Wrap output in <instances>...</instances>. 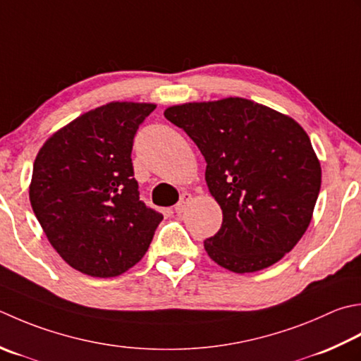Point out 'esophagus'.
<instances>
[{"label": "esophagus", "mask_w": 361, "mask_h": 361, "mask_svg": "<svg viewBox=\"0 0 361 361\" xmlns=\"http://www.w3.org/2000/svg\"><path fill=\"white\" fill-rule=\"evenodd\" d=\"M190 200H192V195H190L189 192H183L181 194V197H180V202L178 203H176L175 204V213H183V211H185V208L188 207V203L190 202Z\"/></svg>", "instance_id": "esophagus-1"}]
</instances>
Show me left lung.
Returning <instances> with one entry per match:
<instances>
[{"mask_svg":"<svg viewBox=\"0 0 361 361\" xmlns=\"http://www.w3.org/2000/svg\"><path fill=\"white\" fill-rule=\"evenodd\" d=\"M164 117L199 147L222 225L204 250L231 272H257L283 258L307 231L321 164L291 117L245 98L171 106Z\"/></svg>","mask_w":361,"mask_h":361,"instance_id":"1","label":"left lung"}]
</instances>
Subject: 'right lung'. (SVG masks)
<instances>
[{
	"instance_id": "right-lung-1",
	"label": "right lung",
	"mask_w": 361,
	"mask_h": 361,
	"mask_svg": "<svg viewBox=\"0 0 361 361\" xmlns=\"http://www.w3.org/2000/svg\"><path fill=\"white\" fill-rule=\"evenodd\" d=\"M152 103L112 102L56 131L34 161L30 200L73 269L117 277L139 263L162 214L139 200L131 150Z\"/></svg>"
}]
</instances>
